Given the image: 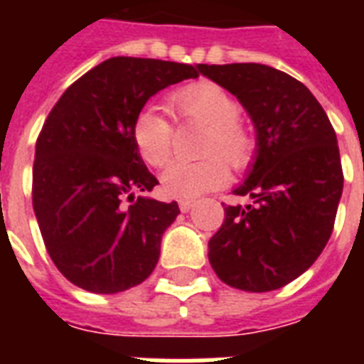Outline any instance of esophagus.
Segmentation results:
<instances>
[{
	"label": "esophagus",
	"mask_w": 364,
	"mask_h": 364,
	"mask_svg": "<svg viewBox=\"0 0 364 364\" xmlns=\"http://www.w3.org/2000/svg\"><path fill=\"white\" fill-rule=\"evenodd\" d=\"M194 208V200H179V210L183 213H187L188 210H193Z\"/></svg>",
	"instance_id": "34e87169"
}]
</instances>
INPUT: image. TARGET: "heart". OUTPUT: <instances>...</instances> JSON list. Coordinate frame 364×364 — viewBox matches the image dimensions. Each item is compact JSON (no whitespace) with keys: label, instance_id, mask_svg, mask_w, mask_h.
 Returning a JSON list of instances; mask_svg holds the SVG:
<instances>
[{"label":"heart","instance_id":"obj_1","mask_svg":"<svg viewBox=\"0 0 364 364\" xmlns=\"http://www.w3.org/2000/svg\"><path fill=\"white\" fill-rule=\"evenodd\" d=\"M171 105L179 115L210 126L204 153L210 159L196 162L176 160L160 173V188L170 198H196L200 194L221 188L228 181V164L243 170L257 153V139L240 124L242 105L215 82L188 85L171 96ZM173 126L170 119L153 105L143 107L134 119L132 137L137 154L145 164L160 168L171 154Z\"/></svg>","mask_w":364,"mask_h":364}]
</instances>
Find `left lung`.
Instances as JSON below:
<instances>
[{"mask_svg":"<svg viewBox=\"0 0 364 364\" xmlns=\"http://www.w3.org/2000/svg\"><path fill=\"white\" fill-rule=\"evenodd\" d=\"M202 75L240 100L257 132V156L210 240L221 282L266 293L304 274L333 234L344 188L338 141L316 96L264 64H200Z\"/></svg>","mask_w":364,"mask_h":364,"instance_id":"obj_1","label":"left lung"}]
</instances>
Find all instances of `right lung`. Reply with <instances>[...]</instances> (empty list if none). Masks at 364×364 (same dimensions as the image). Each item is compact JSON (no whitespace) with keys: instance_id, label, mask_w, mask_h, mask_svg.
I'll list each match as a JSON object with an SVG mask.
<instances>
[{"instance_id":"right-lung-1","label":"right lung","mask_w":364,"mask_h":364,"mask_svg":"<svg viewBox=\"0 0 364 364\" xmlns=\"http://www.w3.org/2000/svg\"><path fill=\"white\" fill-rule=\"evenodd\" d=\"M196 77L188 64L115 56L77 79L48 113L31 202L50 259L77 287L121 293L154 270L179 205L134 196L159 181L137 154L132 126L151 96Z\"/></svg>"}]
</instances>
